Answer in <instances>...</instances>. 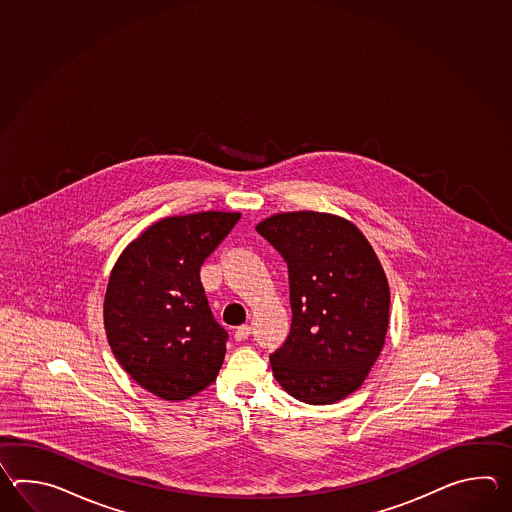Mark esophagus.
I'll list each match as a JSON object with an SVG mask.
<instances>
[{
  "label": "esophagus",
  "instance_id": "1",
  "mask_svg": "<svg viewBox=\"0 0 512 512\" xmlns=\"http://www.w3.org/2000/svg\"><path fill=\"white\" fill-rule=\"evenodd\" d=\"M251 331V326H240L234 331V338H236L238 342H241V340L251 337Z\"/></svg>",
  "mask_w": 512,
  "mask_h": 512
}]
</instances>
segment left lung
Returning a JSON list of instances; mask_svg holds the SVG:
<instances>
[{
	"label": "left lung",
	"instance_id": "1",
	"mask_svg": "<svg viewBox=\"0 0 512 512\" xmlns=\"http://www.w3.org/2000/svg\"><path fill=\"white\" fill-rule=\"evenodd\" d=\"M289 272L291 331L271 355L272 375L307 404L357 392L381 355L390 320V285L355 223L298 210L256 225Z\"/></svg>",
	"mask_w": 512,
	"mask_h": 512
}]
</instances>
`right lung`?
Listing matches in <instances>:
<instances>
[{
    "instance_id": "obj_1",
    "label": "right lung",
    "mask_w": 512,
    "mask_h": 512,
    "mask_svg": "<svg viewBox=\"0 0 512 512\" xmlns=\"http://www.w3.org/2000/svg\"><path fill=\"white\" fill-rule=\"evenodd\" d=\"M240 218L208 210L159 219L109 274V348L133 381L164 401H185L216 382L227 331L210 313L199 269Z\"/></svg>"
}]
</instances>
